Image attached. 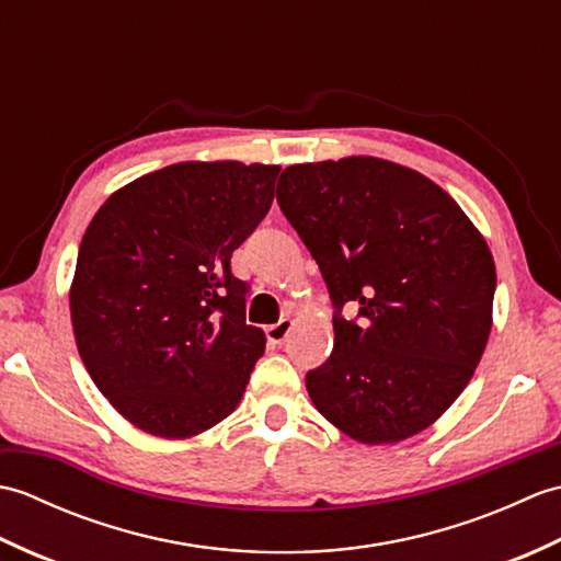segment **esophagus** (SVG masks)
Segmentation results:
<instances>
[{
  "label": "esophagus",
  "mask_w": 561,
  "mask_h": 561,
  "mask_svg": "<svg viewBox=\"0 0 561 561\" xmlns=\"http://www.w3.org/2000/svg\"><path fill=\"white\" fill-rule=\"evenodd\" d=\"M291 325H294V320L291 318H282L279 323H274V325H267V330H265V335H267V340L272 342V344H282L284 340L289 337V332H291Z\"/></svg>",
  "instance_id": "obj_1"
}]
</instances>
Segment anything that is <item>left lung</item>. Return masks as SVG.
Masks as SVG:
<instances>
[{
	"label": "left lung",
	"mask_w": 561,
	"mask_h": 561,
	"mask_svg": "<svg viewBox=\"0 0 561 561\" xmlns=\"http://www.w3.org/2000/svg\"><path fill=\"white\" fill-rule=\"evenodd\" d=\"M277 202L335 308V347L306 374L318 412L368 446L420 434L470 383L490 337L484 238L436 183L371 157L289 165Z\"/></svg>",
	"instance_id": "1"
}]
</instances>
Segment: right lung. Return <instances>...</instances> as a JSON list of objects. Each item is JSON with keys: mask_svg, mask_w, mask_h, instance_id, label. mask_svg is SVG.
Returning <instances> with one entry per match:
<instances>
[{"mask_svg": "<svg viewBox=\"0 0 561 561\" xmlns=\"http://www.w3.org/2000/svg\"><path fill=\"white\" fill-rule=\"evenodd\" d=\"M279 165L173 163L117 190L81 238L69 306L93 383L141 432L195 436L241 402L265 332L231 255Z\"/></svg>", "mask_w": 561, "mask_h": 561, "instance_id": "1", "label": "right lung"}]
</instances>
